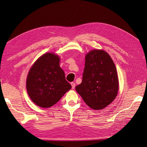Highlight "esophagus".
Instances as JSON below:
<instances>
[{
	"mask_svg": "<svg viewBox=\"0 0 147 147\" xmlns=\"http://www.w3.org/2000/svg\"><path fill=\"white\" fill-rule=\"evenodd\" d=\"M71 86H72V89H74V88H75V86H76L75 83L71 82Z\"/></svg>",
	"mask_w": 147,
	"mask_h": 147,
	"instance_id": "34e87169",
	"label": "esophagus"
}]
</instances>
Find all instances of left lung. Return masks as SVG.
Masks as SVG:
<instances>
[{
    "instance_id": "1",
    "label": "left lung",
    "mask_w": 147,
    "mask_h": 147,
    "mask_svg": "<svg viewBox=\"0 0 147 147\" xmlns=\"http://www.w3.org/2000/svg\"><path fill=\"white\" fill-rule=\"evenodd\" d=\"M76 92L87 105L94 110L107 107L116 97L119 80L111 56L103 50H93L85 56L82 82Z\"/></svg>"
}]
</instances>
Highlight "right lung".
Segmentation results:
<instances>
[{
  "instance_id": "add662e5",
  "label": "right lung",
  "mask_w": 147,
  "mask_h": 147,
  "mask_svg": "<svg viewBox=\"0 0 147 147\" xmlns=\"http://www.w3.org/2000/svg\"><path fill=\"white\" fill-rule=\"evenodd\" d=\"M59 62L57 55L46 53L37 59L28 74V93L39 107H52L71 88Z\"/></svg>"
}]
</instances>
